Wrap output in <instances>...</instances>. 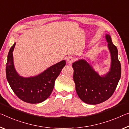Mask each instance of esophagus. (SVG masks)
<instances>
[{
  "mask_svg": "<svg viewBox=\"0 0 129 129\" xmlns=\"http://www.w3.org/2000/svg\"><path fill=\"white\" fill-rule=\"evenodd\" d=\"M74 60L75 59L73 56H69L67 58V62L68 63H70V64H71V63L74 62Z\"/></svg>",
  "mask_w": 129,
  "mask_h": 129,
  "instance_id": "obj_1",
  "label": "esophagus"
}]
</instances>
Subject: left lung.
Here are the masks:
<instances>
[{
    "mask_svg": "<svg viewBox=\"0 0 129 129\" xmlns=\"http://www.w3.org/2000/svg\"><path fill=\"white\" fill-rule=\"evenodd\" d=\"M108 47L111 56L110 70L104 76H99L92 67L84 59L73 63V79L79 98L85 103H102L111 97L121 76V65L118 59L116 47L110 35H106Z\"/></svg>",
    "mask_w": 129,
    "mask_h": 129,
    "instance_id": "8db88e82",
    "label": "left lung"
}]
</instances>
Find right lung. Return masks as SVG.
I'll return each instance as SVG.
<instances>
[{"label":"right lung","mask_w":129,"mask_h":129,"mask_svg":"<svg viewBox=\"0 0 129 129\" xmlns=\"http://www.w3.org/2000/svg\"><path fill=\"white\" fill-rule=\"evenodd\" d=\"M15 43L10 49L6 67V78L14 93L23 102L31 104L40 103L50 96L55 81L60 74L66 61H60L49 67L38 76L24 78L15 70L13 52Z\"/></svg>","instance_id":"add662e5"}]
</instances>
